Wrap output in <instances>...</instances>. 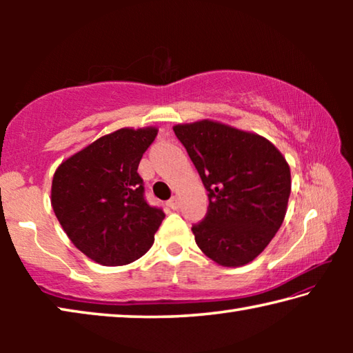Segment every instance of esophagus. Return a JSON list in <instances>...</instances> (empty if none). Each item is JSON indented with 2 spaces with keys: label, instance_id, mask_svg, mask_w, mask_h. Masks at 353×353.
Returning <instances> with one entry per match:
<instances>
[{
  "label": "esophagus",
  "instance_id": "1",
  "mask_svg": "<svg viewBox=\"0 0 353 353\" xmlns=\"http://www.w3.org/2000/svg\"><path fill=\"white\" fill-rule=\"evenodd\" d=\"M179 205H181V201H179L177 196H172V198L168 201V207L172 208V210H177Z\"/></svg>",
  "mask_w": 353,
  "mask_h": 353
}]
</instances>
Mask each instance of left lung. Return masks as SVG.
<instances>
[{
	"label": "left lung",
	"instance_id": "8db88e82",
	"mask_svg": "<svg viewBox=\"0 0 353 353\" xmlns=\"http://www.w3.org/2000/svg\"><path fill=\"white\" fill-rule=\"evenodd\" d=\"M172 129L208 191L205 218L191 227L196 244L221 266L252 261L283 223L291 193L285 157L263 137L210 119Z\"/></svg>",
	"mask_w": 353,
	"mask_h": 353
}]
</instances>
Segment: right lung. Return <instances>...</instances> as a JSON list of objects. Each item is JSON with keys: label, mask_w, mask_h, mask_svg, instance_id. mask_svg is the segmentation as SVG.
I'll return each mask as SVG.
<instances>
[{"label": "right lung", "mask_w": 353, "mask_h": 353, "mask_svg": "<svg viewBox=\"0 0 353 353\" xmlns=\"http://www.w3.org/2000/svg\"><path fill=\"white\" fill-rule=\"evenodd\" d=\"M157 129H119L61 163L51 204L71 243L104 266H123L151 249L162 208L145 199L139 163Z\"/></svg>", "instance_id": "1"}]
</instances>
